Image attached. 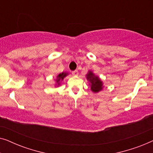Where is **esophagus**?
Here are the masks:
<instances>
[{"label": "esophagus", "mask_w": 153, "mask_h": 153, "mask_svg": "<svg viewBox=\"0 0 153 153\" xmlns=\"http://www.w3.org/2000/svg\"><path fill=\"white\" fill-rule=\"evenodd\" d=\"M72 74L74 75V76H77V75L79 74V72H78V71H77V70H74L72 72Z\"/></svg>", "instance_id": "1"}]
</instances>
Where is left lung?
<instances>
[{
  "label": "left lung",
  "mask_w": 153,
  "mask_h": 153,
  "mask_svg": "<svg viewBox=\"0 0 153 153\" xmlns=\"http://www.w3.org/2000/svg\"><path fill=\"white\" fill-rule=\"evenodd\" d=\"M86 79L88 81H90L89 84L91 85V89L93 93H98L103 88L102 81L100 80L99 76H95V74L91 71H89L86 74Z\"/></svg>",
  "instance_id": "8db88e82"
}]
</instances>
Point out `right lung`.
I'll return each mask as SVG.
<instances>
[{
  "mask_svg": "<svg viewBox=\"0 0 153 153\" xmlns=\"http://www.w3.org/2000/svg\"><path fill=\"white\" fill-rule=\"evenodd\" d=\"M68 74V73L67 72H62L60 73V74H59L57 76V79H56V83H57L58 86V85H60V81H62L64 79L65 77Z\"/></svg>",
  "mask_w": 153,
  "mask_h": 153,
  "instance_id": "right-lung-1",
  "label": "right lung"
}]
</instances>
